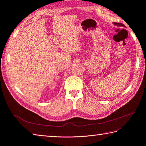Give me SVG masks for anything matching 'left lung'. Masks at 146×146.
<instances>
[{"instance_id":"8db88e82","label":"left lung","mask_w":146,"mask_h":146,"mask_svg":"<svg viewBox=\"0 0 146 146\" xmlns=\"http://www.w3.org/2000/svg\"><path fill=\"white\" fill-rule=\"evenodd\" d=\"M114 24H115L116 25H117V26H124V25H123V24H122V23H114Z\"/></svg>"}]
</instances>
